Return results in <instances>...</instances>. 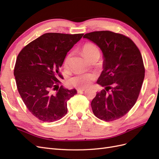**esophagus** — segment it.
<instances>
[{
	"instance_id": "esophagus-1",
	"label": "esophagus",
	"mask_w": 159,
	"mask_h": 159,
	"mask_svg": "<svg viewBox=\"0 0 159 159\" xmlns=\"http://www.w3.org/2000/svg\"><path fill=\"white\" fill-rule=\"evenodd\" d=\"M85 90V89H77V91H78V93H82Z\"/></svg>"
}]
</instances>
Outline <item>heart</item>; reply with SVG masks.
I'll list each match as a JSON object with an SVG mask.
<instances>
[{
  "label": "heart",
  "mask_w": 159,
  "mask_h": 159,
  "mask_svg": "<svg viewBox=\"0 0 159 159\" xmlns=\"http://www.w3.org/2000/svg\"><path fill=\"white\" fill-rule=\"evenodd\" d=\"M82 52L84 56L88 60L91 57L96 54H99V50L98 48L92 43H87L82 48ZM71 54L70 53L69 54L67 55L64 60V64L67 66L69 63L70 60ZM95 75L93 74L85 73V74H77L68 80V84L70 85L74 86V87L78 88H86L91 85L92 81L95 80Z\"/></svg>",
  "instance_id": "obj_1"
}]
</instances>
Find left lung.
I'll list each match as a JSON object with an SVG mask.
<instances>
[{"label":"left lung","instance_id":"left-lung-1","mask_svg":"<svg viewBox=\"0 0 159 159\" xmlns=\"http://www.w3.org/2000/svg\"><path fill=\"white\" fill-rule=\"evenodd\" d=\"M95 43L103 56V70L97 84L105 87L91 103L95 116L105 121L123 117L135 104L145 78L141 52L129 38L111 31L84 36ZM113 87H112L111 85ZM111 89V93L107 91Z\"/></svg>","mask_w":159,"mask_h":159}]
</instances>
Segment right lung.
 <instances>
[{"mask_svg":"<svg viewBox=\"0 0 159 159\" xmlns=\"http://www.w3.org/2000/svg\"><path fill=\"white\" fill-rule=\"evenodd\" d=\"M84 34L46 33L19 53L14 75L19 93L30 113L44 122H54L68 112L67 102L75 89L59 86L58 78L68 53Z\"/></svg>","mask_w":159,"mask_h":159,"instance_id":"1","label":"right lung"}]
</instances>
